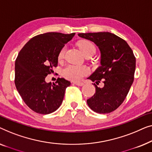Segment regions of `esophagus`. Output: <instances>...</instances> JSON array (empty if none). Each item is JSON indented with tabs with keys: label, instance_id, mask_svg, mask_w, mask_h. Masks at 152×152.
Here are the masks:
<instances>
[{
	"label": "esophagus",
	"instance_id": "34e87169",
	"mask_svg": "<svg viewBox=\"0 0 152 152\" xmlns=\"http://www.w3.org/2000/svg\"><path fill=\"white\" fill-rule=\"evenodd\" d=\"M74 84L76 85H78V86H83V85H84V83L83 82H78V81H75V82H74Z\"/></svg>",
	"mask_w": 152,
	"mask_h": 152
}]
</instances>
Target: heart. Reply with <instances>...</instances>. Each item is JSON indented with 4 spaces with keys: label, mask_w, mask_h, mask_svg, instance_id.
<instances>
[{
    "label": "heart",
    "mask_w": 152,
    "mask_h": 152,
    "mask_svg": "<svg viewBox=\"0 0 152 152\" xmlns=\"http://www.w3.org/2000/svg\"><path fill=\"white\" fill-rule=\"evenodd\" d=\"M78 47L81 52L84 55L87 53L96 52V47L93 42L89 40H81L78 42ZM65 52V48L64 47L60 50L58 55V59L61 61L63 58ZM89 68L85 65H66L63 69L62 74L65 78L70 80H80L83 77L87 76L89 74Z\"/></svg>",
    "instance_id": "1"
}]
</instances>
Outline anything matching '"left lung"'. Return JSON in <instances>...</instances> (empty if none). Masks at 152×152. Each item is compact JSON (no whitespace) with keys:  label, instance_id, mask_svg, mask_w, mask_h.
<instances>
[{"label":"left lung","instance_id":"8db88e82","mask_svg":"<svg viewBox=\"0 0 152 152\" xmlns=\"http://www.w3.org/2000/svg\"><path fill=\"white\" fill-rule=\"evenodd\" d=\"M78 36L94 42L100 51V65L89 77L95 83L96 93L87 102L94 112L108 114L125 99L134 82L136 58L127 42L110 32L82 33Z\"/></svg>","mask_w":152,"mask_h":152}]
</instances>
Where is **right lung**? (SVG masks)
<instances>
[{
    "label": "right lung",
    "instance_id": "1",
    "mask_svg": "<svg viewBox=\"0 0 152 152\" xmlns=\"http://www.w3.org/2000/svg\"><path fill=\"white\" fill-rule=\"evenodd\" d=\"M75 33L48 32L31 38L15 61V85L25 104L38 114H49L63 102L69 81L58 78L55 83L45 78L58 65V55Z\"/></svg>",
    "mask_w": 152,
    "mask_h": 152
}]
</instances>
